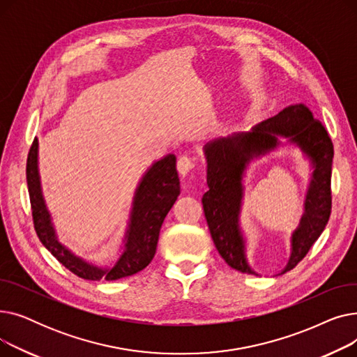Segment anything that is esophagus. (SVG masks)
Returning a JSON list of instances; mask_svg holds the SVG:
<instances>
[{"label": "esophagus", "instance_id": "1", "mask_svg": "<svg viewBox=\"0 0 357 357\" xmlns=\"http://www.w3.org/2000/svg\"><path fill=\"white\" fill-rule=\"evenodd\" d=\"M195 160L190 156H181L178 160V171L182 176H186L191 171H194Z\"/></svg>", "mask_w": 357, "mask_h": 357}]
</instances>
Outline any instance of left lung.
Here are the masks:
<instances>
[{"instance_id": "obj_1", "label": "left lung", "mask_w": 357, "mask_h": 357, "mask_svg": "<svg viewBox=\"0 0 357 357\" xmlns=\"http://www.w3.org/2000/svg\"><path fill=\"white\" fill-rule=\"evenodd\" d=\"M279 137L299 147L312 167L304 214L291 236V256L280 273L294 269L305 257L326 229L331 214L333 143L324 126L314 119L307 105H289L250 131L205 144L210 190L202 197L204 214L218 253L230 268L243 273L257 275L248 261L246 238L240 227L245 194L243 176L253 159L265 156L282 144Z\"/></svg>"}]
</instances>
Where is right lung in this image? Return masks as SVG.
<instances>
[{"label": "right lung", "instance_id": "add662e5", "mask_svg": "<svg viewBox=\"0 0 357 357\" xmlns=\"http://www.w3.org/2000/svg\"><path fill=\"white\" fill-rule=\"evenodd\" d=\"M37 158H39V142L34 139L26 167L34 230L43 246L66 269L88 280H116L143 271L152 261L156 253L162 222L181 194L175 155H166L155 162L143 175L133 198L121 255L109 268L89 264L82 257L75 256L59 243L42 194Z\"/></svg>", "mask_w": 357, "mask_h": 357}]
</instances>
